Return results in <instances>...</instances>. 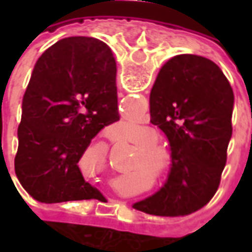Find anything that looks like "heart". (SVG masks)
<instances>
[{
    "mask_svg": "<svg viewBox=\"0 0 252 252\" xmlns=\"http://www.w3.org/2000/svg\"><path fill=\"white\" fill-rule=\"evenodd\" d=\"M130 141L131 144L139 146L136 150L139 153L134 161V169H140L147 174H153L157 181H162L171 172L172 157L168 151L158 146V134L151 127L137 126L133 129ZM156 171H154V169Z\"/></svg>",
    "mask_w": 252,
    "mask_h": 252,
    "instance_id": "obj_1",
    "label": "heart"
}]
</instances>
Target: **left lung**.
Returning a JSON list of instances; mask_svg holds the SVG:
<instances>
[{
    "instance_id": "1",
    "label": "left lung",
    "mask_w": 252,
    "mask_h": 252,
    "mask_svg": "<svg viewBox=\"0 0 252 252\" xmlns=\"http://www.w3.org/2000/svg\"><path fill=\"white\" fill-rule=\"evenodd\" d=\"M234 94L212 60L179 54L161 67L150 94V122L168 137L172 168L165 185L134 209L185 216L216 193L231 139Z\"/></svg>"
}]
</instances>
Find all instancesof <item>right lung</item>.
Wrapping results in <instances>:
<instances>
[{
    "mask_svg": "<svg viewBox=\"0 0 252 252\" xmlns=\"http://www.w3.org/2000/svg\"><path fill=\"white\" fill-rule=\"evenodd\" d=\"M119 121L116 63L106 44L74 36L36 62L22 99L15 174L42 203L98 199L78 161L91 140Z\"/></svg>",
    "mask_w": 252,
    "mask_h": 252,
    "instance_id": "right-lung-1",
    "label": "right lung"
}]
</instances>
